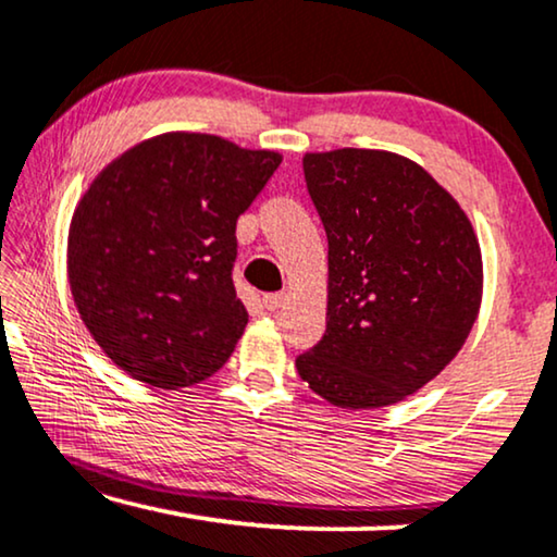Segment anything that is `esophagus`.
<instances>
[{"label":"esophagus","instance_id":"esophagus-1","mask_svg":"<svg viewBox=\"0 0 557 557\" xmlns=\"http://www.w3.org/2000/svg\"><path fill=\"white\" fill-rule=\"evenodd\" d=\"M284 299H286L284 294H265L263 296V307L269 311H276V309L284 307Z\"/></svg>","mask_w":557,"mask_h":557}]
</instances>
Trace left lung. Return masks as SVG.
<instances>
[{
	"label": "left lung",
	"mask_w": 557,
	"mask_h": 557,
	"mask_svg": "<svg viewBox=\"0 0 557 557\" xmlns=\"http://www.w3.org/2000/svg\"><path fill=\"white\" fill-rule=\"evenodd\" d=\"M330 243L326 330L296 357L332 406L370 410L416 393L454 360L482 304V250L459 202L406 157H304Z\"/></svg>",
	"instance_id": "1"
}]
</instances>
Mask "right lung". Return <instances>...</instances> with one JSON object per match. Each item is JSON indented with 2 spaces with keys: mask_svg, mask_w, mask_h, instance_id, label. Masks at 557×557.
I'll list each match as a JSON object with an SVG mask.
<instances>
[{
  "mask_svg": "<svg viewBox=\"0 0 557 557\" xmlns=\"http://www.w3.org/2000/svg\"><path fill=\"white\" fill-rule=\"evenodd\" d=\"M281 154L210 134L136 144L94 180L67 238L81 319L128 375L164 391L233 355L248 311L233 286L235 223Z\"/></svg>",
  "mask_w": 557,
  "mask_h": 557,
  "instance_id": "add662e5",
  "label": "right lung"
}]
</instances>
